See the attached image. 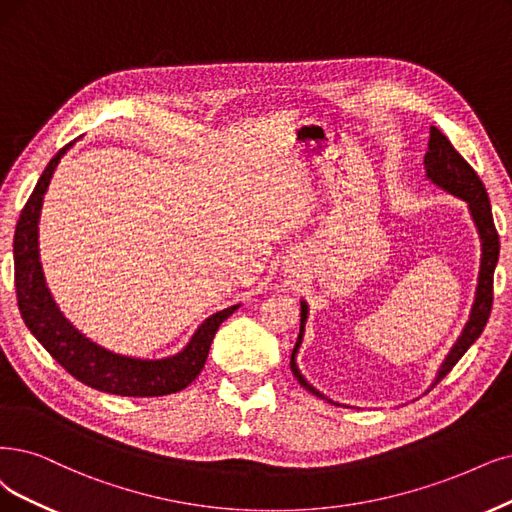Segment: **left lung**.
I'll return each instance as SVG.
<instances>
[{
    "label": "left lung",
    "instance_id": "1",
    "mask_svg": "<svg viewBox=\"0 0 512 512\" xmlns=\"http://www.w3.org/2000/svg\"><path fill=\"white\" fill-rule=\"evenodd\" d=\"M424 168L426 175L432 183H437L439 187L447 189L453 196H460L462 200L468 202L472 221H475L479 236H481V246H483V255H481V270H479V285H477V297L475 304H472L470 310V318L462 331V335L458 337L456 346L451 348V352L447 354L445 363L441 365V371L437 375L439 384L443 377L456 367V363L464 356V352L477 342L479 335L483 333L489 314H491V304H494V270L498 263V255H500V238L496 232L494 225V217H491V204L487 198V189L483 185V181L479 179V175L460 154L449 143V139L443 135L439 128L430 126V141H428V151L424 156ZM308 318V306L306 301H301V327H299V337L297 344L293 348L291 354V371L297 377V382L304 386L308 392L316 394L318 399H327L325 394H320L316 388H312L304 375L299 373L297 365H295V354L299 350L301 339H304V325ZM329 401V399H327Z\"/></svg>",
    "mask_w": 512,
    "mask_h": 512
}]
</instances>
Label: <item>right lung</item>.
<instances>
[{"label": "right lung", "instance_id": "right-lung-1", "mask_svg": "<svg viewBox=\"0 0 512 512\" xmlns=\"http://www.w3.org/2000/svg\"><path fill=\"white\" fill-rule=\"evenodd\" d=\"M71 145L73 143L59 149V154L48 162L16 223L14 285L18 310L37 342L78 382L120 396H164L179 392L200 375L219 325L230 318L238 306L206 318L179 354L160 358V361L113 354L75 329L50 297L40 263V249H37V221H40L44 194L56 164Z\"/></svg>", "mask_w": 512, "mask_h": 512}]
</instances>
